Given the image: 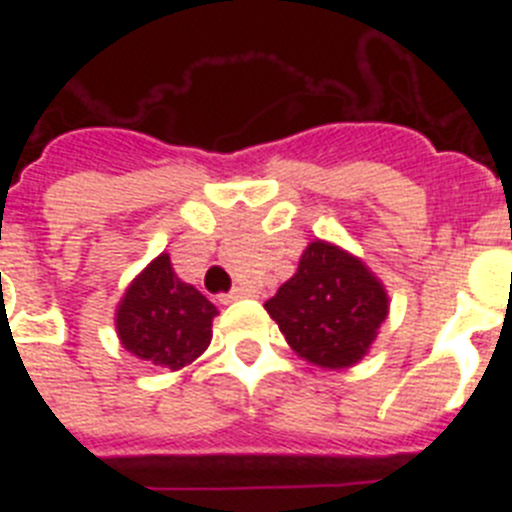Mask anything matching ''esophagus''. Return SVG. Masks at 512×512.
Listing matches in <instances>:
<instances>
[{"instance_id": "esophagus-1", "label": "esophagus", "mask_w": 512, "mask_h": 512, "mask_svg": "<svg viewBox=\"0 0 512 512\" xmlns=\"http://www.w3.org/2000/svg\"><path fill=\"white\" fill-rule=\"evenodd\" d=\"M251 295V292H248L246 287H235L233 292H230V295H223L220 297V302H223V305H230V302H238V300H246V297Z\"/></svg>"}]
</instances>
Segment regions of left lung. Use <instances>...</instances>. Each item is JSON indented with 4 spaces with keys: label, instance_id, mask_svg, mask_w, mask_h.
Masks as SVG:
<instances>
[{
    "label": "left lung",
    "instance_id": "left-lung-1",
    "mask_svg": "<svg viewBox=\"0 0 512 512\" xmlns=\"http://www.w3.org/2000/svg\"><path fill=\"white\" fill-rule=\"evenodd\" d=\"M264 307L300 359L338 372L369 354L390 315V295L359 256L315 238L302 251L295 277Z\"/></svg>",
    "mask_w": 512,
    "mask_h": 512
}]
</instances>
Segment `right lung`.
<instances>
[{
  "mask_svg": "<svg viewBox=\"0 0 512 512\" xmlns=\"http://www.w3.org/2000/svg\"><path fill=\"white\" fill-rule=\"evenodd\" d=\"M215 315L217 307L176 277L169 253H161L117 302L115 330L135 359L179 372L207 351Z\"/></svg>",
  "mask_w": 512,
  "mask_h": 512,
  "instance_id": "1",
  "label": "right lung"
}]
</instances>
